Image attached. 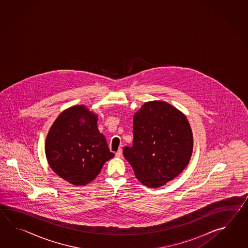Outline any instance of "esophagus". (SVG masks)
Returning a JSON list of instances; mask_svg holds the SVG:
<instances>
[{"label":"esophagus","mask_w":248,"mask_h":248,"mask_svg":"<svg viewBox=\"0 0 248 248\" xmlns=\"http://www.w3.org/2000/svg\"><path fill=\"white\" fill-rule=\"evenodd\" d=\"M122 155V149H120V150H118V152L115 153V156H116L117 158H121Z\"/></svg>","instance_id":"1"}]
</instances>
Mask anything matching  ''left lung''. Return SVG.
<instances>
[{
	"label": "left lung",
	"instance_id": "obj_1",
	"mask_svg": "<svg viewBox=\"0 0 248 248\" xmlns=\"http://www.w3.org/2000/svg\"><path fill=\"white\" fill-rule=\"evenodd\" d=\"M133 146L123 155L142 185L158 188L190 161L193 137L185 114L163 101L147 102L133 117Z\"/></svg>",
	"mask_w": 248,
	"mask_h": 248
}]
</instances>
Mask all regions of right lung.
<instances>
[{
  "mask_svg": "<svg viewBox=\"0 0 248 248\" xmlns=\"http://www.w3.org/2000/svg\"><path fill=\"white\" fill-rule=\"evenodd\" d=\"M97 120L86 106H73L60 113L47 133L48 165L72 185H88L114 156L97 128Z\"/></svg>",
  "mask_w": 248,
  "mask_h": 248,
  "instance_id": "obj_1",
  "label": "right lung"
}]
</instances>
